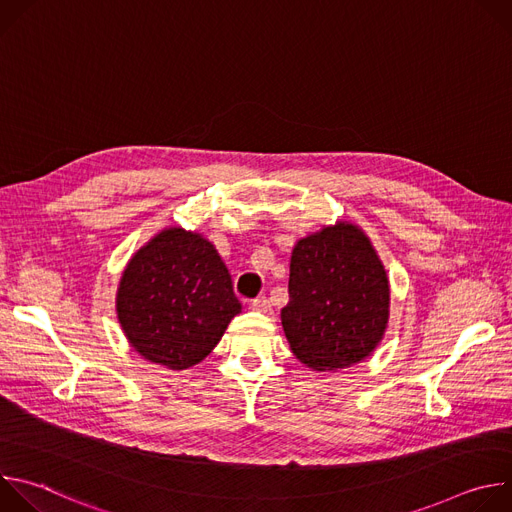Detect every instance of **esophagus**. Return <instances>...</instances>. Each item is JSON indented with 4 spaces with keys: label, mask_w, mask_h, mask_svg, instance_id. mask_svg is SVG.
Segmentation results:
<instances>
[{
    "label": "esophagus",
    "mask_w": 512,
    "mask_h": 512,
    "mask_svg": "<svg viewBox=\"0 0 512 512\" xmlns=\"http://www.w3.org/2000/svg\"><path fill=\"white\" fill-rule=\"evenodd\" d=\"M251 310H253V312H263V314H267V312L271 310V306H269V300H267L265 296H259V298H255V300L251 302Z\"/></svg>",
    "instance_id": "1"
}]
</instances>
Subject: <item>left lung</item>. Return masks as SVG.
<instances>
[{
    "label": "left lung",
    "mask_w": 512,
    "mask_h": 512,
    "mask_svg": "<svg viewBox=\"0 0 512 512\" xmlns=\"http://www.w3.org/2000/svg\"><path fill=\"white\" fill-rule=\"evenodd\" d=\"M389 312L385 265L358 225L336 221L294 245L281 326L308 369L338 371L369 358L387 332Z\"/></svg>",
    "instance_id": "obj_1"
}]
</instances>
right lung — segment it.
Here are the masks:
<instances>
[{
    "mask_svg": "<svg viewBox=\"0 0 512 512\" xmlns=\"http://www.w3.org/2000/svg\"><path fill=\"white\" fill-rule=\"evenodd\" d=\"M115 312L141 358L184 371L221 342L241 302L216 247L200 233L168 227L127 261Z\"/></svg>",
    "mask_w": 512,
    "mask_h": 512,
    "instance_id": "1",
    "label": "right lung"
}]
</instances>
